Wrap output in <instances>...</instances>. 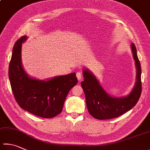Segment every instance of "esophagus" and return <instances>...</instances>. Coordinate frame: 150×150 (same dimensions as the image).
I'll return each instance as SVG.
<instances>
[{
  "instance_id": "1",
  "label": "esophagus",
  "mask_w": 150,
  "mask_h": 150,
  "mask_svg": "<svg viewBox=\"0 0 150 150\" xmlns=\"http://www.w3.org/2000/svg\"><path fill=\"white\" fill-rule=\"evenodd\" d=\"M81 76H82V72L78 71L76 72V77L78 79V80H81Z\"/></svg>"
}]
</instances>
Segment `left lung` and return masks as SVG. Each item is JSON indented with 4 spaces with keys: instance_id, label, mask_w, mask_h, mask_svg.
<instances>
[{
    "instance_id": "obj_1",
    "label": "left lung",
    "mask_w": 150,
    "mask_h": 150,
    "mask_svg": "<svg viewBox=\"0 0 150 150\" xmlns=\"http://www.w3.org/2000/svg\"><path fill=\"white\" fill-rule=\"evenodd\" d=\"M131 48L137 69V81L129 95L122 98L112 97L107 94L97 78L89 70H83L84 80L81 82L86 95L89 113L97 120H109L119 117L136 105L142 93L141 66L137 49L132 43Z\"/></svg>"
}]
</instances>
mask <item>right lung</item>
Listing matches in <instances>:
<instances>
[{
	"mask_svg": "<svg viewBox=\"0 0 150 150\" xmlns=\"http://www.w3.org/2000/svg\"><path fill=\"white\" fill-rule=\"evenodd\" d=\"M23 36L14 44L8 75L13 94L19 106L26 111L44 118H52L60 114L69 91L78 83L74 72L60 76L48 81L29 78L21 64Z\"/></svg>",
	"mask_w": 150,
	"mask_h": 150,
	"instance_id": "obj_1",
	"label": "right lung"
}]
</instances>
